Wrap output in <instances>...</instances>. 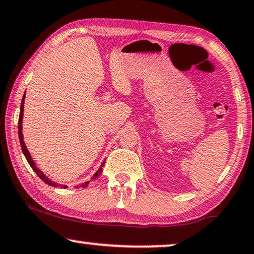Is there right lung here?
<instances>
[{"label":"right lung","mask_w":254,"mask_h":254,"mask_svg":"<svg viewBox=\"0 0 254 254\" xmlns=\"http://www.w3.org/2000/svg\"><path fill=\"white\" fill-rule=\"evenodd\" d=\"M25 93H26V91H25ZM24 101H25V94H24V96H23V99H21V105H20V113H19V120H18V135H19V141H20V146H21V151H23V153H24V155H25V158H26V160H27V162H28V164H30V166L32 167V169H33L35 173H37V175L39 177L41 178L42 181L45 182L46 184H48V185H52V187H55V188H57V187H62V188H66L65 185H61V184H57L56 182H53L52 180H49V178L46 176V175L42 173V171L39 169L38 167H35V163H34V161L33 160H32V158H31V154H30V152L27 151V148H26V146H25V142H24V138H23V133H21V128H23V126H21V124H23V112H24ZM103 164H105V162H103L102 164H101V167L99 168V170L96 171V173L94 174V176L92 177V180H96V178H98L100 175H101V171H102V167H103ZM88 183H90V182H85V183H83V184H80L79 187L78 188H87L88 187Z\"/></svg>","instance_id":"add662e5"}]
</instances>
